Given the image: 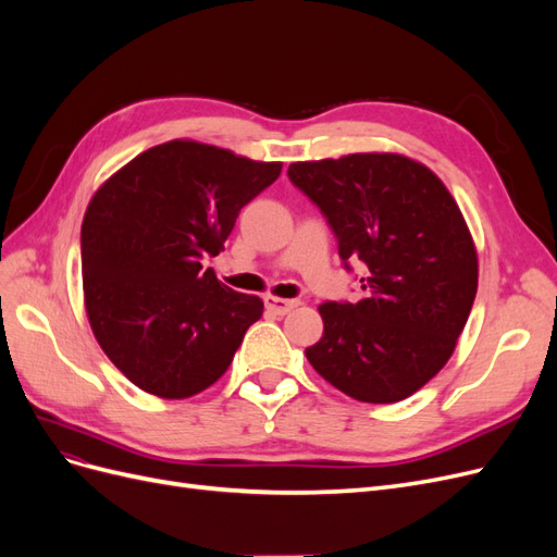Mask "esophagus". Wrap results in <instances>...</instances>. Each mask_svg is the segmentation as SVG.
Returning <instances> with one entry per match:
<instances>
[{
  "mask_svg": "<svg viewBox=\"0 0 557 557\" xmlns=\"http://www.w3.org/2000/svg\"><path fill=\"white\" fill-rule=\"evenodd\" d=\"M263 305L268 312L273 314H289L294 308H298V300H292V298H277V296H265L263 298Z\"/></svg>",
  "mask_w": 557,
  "mask_h": 557,
  "instance_id": "1",
  "label": "esophagus"
}]
</instances>
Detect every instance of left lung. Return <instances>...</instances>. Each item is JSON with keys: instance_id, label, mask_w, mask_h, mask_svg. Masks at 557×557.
Returning <instances> with one entry per match:
<instances>
[{"instance_id": "1", "label": "left lung", "mask_w": 557, "mask_h": 557, "mask_svg": "<svg viewBox=\"0 0 557 557\" xmlns=\"http://www.w3.org/2000/svg\"><path fill=\"white\" fill-rule=\"evenodd\" d=\"M289 177L326 214L345 265L366 263L363 298L319 305L324 335L305 356L354 400L409 398L451 358L476 296V247L456 199L396 152L296 161Z\"/></svg>"}]
</instances>
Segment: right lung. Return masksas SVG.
<instances>
[{
  "mask_svg": "<svg viewBox=\"0 0 557 557\" xmlns=\"http://www.w3.org/2000/svg\"><path fill=\"white\" fill-rule=\"evenodd\" d=\"M280 171V161L175 138L97 189L81 228L85 312L132 384L183 400L228 370L263 300L228 289L201 259L222 252L240 208Z\"/></svg>",
  "mask_w": 557,
  "mask_h": 557,
  "instance_id": "1",
  "label": "right lung"
}]
</instances>
